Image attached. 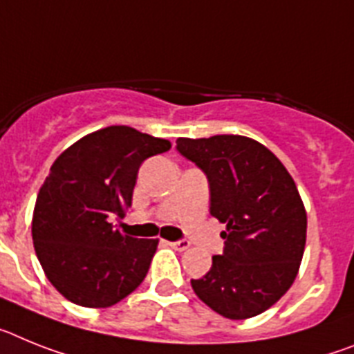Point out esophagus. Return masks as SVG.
Listing matches in <instances>:
<instances>
[{
    "label": "esophagus",
    "instance_id": "obj_1",
    "mask_svg": "<svg viewBox=\"0 0 354 354\" xmlns=\"http://www.w3.org/2000/svg\"><path fill=\"white\" fill-rule=\"evenodd\" d=\"M171 245H173L174 250H178V251H185V250H189V248H190V242L187 241V239H181V241L171 242Z\"/></svg>",
    "mask_w": 354,
    "mask_h": 354
}]
</instances>
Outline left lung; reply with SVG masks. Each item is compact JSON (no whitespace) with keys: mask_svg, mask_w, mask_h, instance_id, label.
Segmentation results:
<instances>
[{"mask_svg":"<svg viewBox=\"0 0 354 354\" xmlns=\"http://www.w3.org/2000/svg\"><path fill=\"white\" fill-rule=\"evenodd\" d=\"M181 156L207 174L210 214L226 223L223 254L190 279L196 296L223 317L250 319L290 288L306 242V212L285 165L242 135L178 139Z\"/></svg>","mask_w":354,"mask_h":354,"instance_id":"obj_1","label":"left lung"}]
</instances>
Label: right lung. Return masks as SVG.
<instances>
[{"instance_id":"add662e5","label":"right lung","mask_w":354,"mask_h":354,"mask_svg":"<svg viewBox=\"0 0 354 354\" xmlns=\"http://www.w3.org/2000/svg\"><path fill=\"white\" fill-rule=\"evenodd\" d=\"M169 149L165 139L109 126L55 160L37 196L32 236L46 276L71 303L106 308L142 283L158 241L124 235L112 221L131 207L144 160Z\"/></svg>"}]
</instances>
